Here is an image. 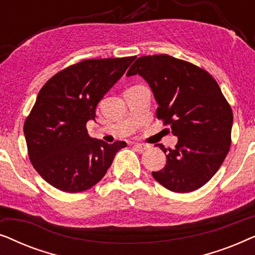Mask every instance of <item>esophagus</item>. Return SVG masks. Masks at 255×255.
Here are the masks:
<instances>
[{
  "label": "esophagus",
  "mask_w": 255,
  "mask_h": 255,
  "mask_svg": "<svg viewBox=\"0 0 255 255\" xmlns=\"http://www.w3.org/2000/svg\"><path fill=\"white\" fill-rule=\"evenodd\" d=\"M133 147L137 149L138 152H144L146 151V149H148L151 146L149 145H145V144H140V142H135V144L133 145Z\"/></svg>",
  "instance_id": "1"
}]
</instances>
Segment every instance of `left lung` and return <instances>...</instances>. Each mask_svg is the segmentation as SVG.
<instances>
[{
	"mask_svg": "<svg viewBox=\"0 0 255 255\" xmlns=\"http://www.w3.org/2000/svg\"><path fill=\"white\" fill-rule=\"evenodd\" d=\"M142 76L159 107L156 117L179 138L165 167L152 175L174 193H190L209 182L231 145L233 114L218 83L205 69L168 54L138 58L127 75Z\"/></svg>",
	"mask_w": 255,
	"mask_h": 255,
	"instance_id": "obj_1",
	"label": "left lung"
}]
</instances>
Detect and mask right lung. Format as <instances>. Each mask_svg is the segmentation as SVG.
<instances>
[{
	"mask_svg": "<svg viewBox=\"0 0 255 255\" xmlns=\"http://www.w3.org/2000/svg\"><path fill=\"white\" fill-rule=\"evenodd\" d=\"M135 57L88 59L58 72L38 93L24 122L27 154L38 174L65 193H81L103 179L125 141L107 144L87 133L97 103Z\"/></svg>",
	"mask_w": 255,
	"mask_h": 255,
	"instance_id": "1",
	"label": "right lung"
}]
</instances>
